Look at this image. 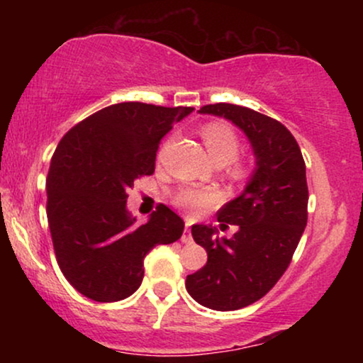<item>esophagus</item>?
Listing matches in <instances>:
<instances>
[{
	"mask_svg": "<svg viewBox=\"0 0 363 363\" xmlns=\"http://www.w3.org/2000/svg\"><path fill=\"white\" fill-rule=\"evenodd\" d=\"M181 240H182V242H184V244H191V242H193V237H191L189 227H186V230H184V234H182Z\"/></svg>",
	"mask_w": 363,
	"mask_h": 363,
	"instance_id": "1",
	"label": "esophagus"
}]
</instances>
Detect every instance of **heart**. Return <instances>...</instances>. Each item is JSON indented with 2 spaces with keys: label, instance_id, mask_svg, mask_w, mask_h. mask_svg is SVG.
Wrapping results in <instances>:
<instances>
[{
  "label": "heart",
  "instance_id": "b5f03b06",
  "mask_svg": "<svg viewBox=\"0 0 363 363\" xmlns=\"http://www.w3.org/2000/svg\"><path fill=\"white\" fill-rule=\"evenodd\" d=\"M203 140L218 164H228L237 157L240 148L239 135L234 128L225 121H211L201 131ZM220 201V193L213 187H199V186H184L177 191L174 203L184 210L187 215L198 216L208 208L215 206Z\"/></svg>",
  "mask_w": 363,
  "mask_h": 363
}]
</instances>
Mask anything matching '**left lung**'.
<instances>
[{"label": "left lung", "instance_id": "8db88e82", "mask_svg": "<svg viewBox=\"0 0 363 363\" xmlns=\"http://www.w3.org/2000/svg\"><path fill=\"white\" fill-rule=\"evenodd\" d=\"M199 112L232 121L256 155L244 193L216 213L218 222L239 225L234 237L218 239L211 225L191 227L208 261L187 274L186 290L208 309L237 311L264 297L289 268L307 225L306 162L280 121L223 102L203 106Z\"/></svg>", "mask_w": 363, "mask_h": 363}]
</instances>
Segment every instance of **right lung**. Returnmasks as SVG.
I'll list each match as a JSON object with an SVG mask.
<instances>
[{
    "label": "right lung",
    "instance_id": "add662e5",
    "mask_svg": "<svg viewBox=\"0 0 363 363\" xmlns=\"http://www.w3.org/2000/svg\"><path fill=\"white\" fill-rule=\"evenodd\" d=\"M193 107L123 102L73 126L54 152L48 174V220L62 274L95 302H118L143 280L155 245L181 239L184 222L158 205L138 225L126 210L128 189L155 172L162 138Z\"/></svg>",
    "mask_w": 363,
    "mask_h": 363
}]
</instances>
